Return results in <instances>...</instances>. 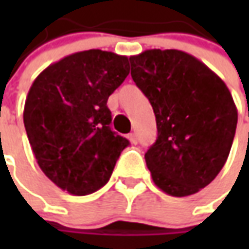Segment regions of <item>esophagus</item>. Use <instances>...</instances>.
Wrapping results in <instances>:
<instances>
[{
    "instance_id": "1",
    "label": "esophagus",
    "mask_w": 249,
    "mask_h": 249,
    "mask_svg": "<svg viewBox=\"0 0 249 249\" xmlns=\"http://www.w3.org/2000/svg\"><path fill=\"white\" fill-rule=\"evenodd\" d=\"M129 140L131 144H137V137H136V134H134V133H130Z\"/></svg>"
}]
</instances>
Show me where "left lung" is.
Wrapping results in <instances>:
<instances>
[{
	"instance_id": "1",
	"label": "left lung",
	"mask_w": 249,
	"mask_h": 249,
	"mask_svg": "<svg viewBox=\"0 0 249 249\" xmlns=\"http://www.w3.org/2000/svg\"><path fill=\"white\" fill-rule=\"evenodd\" d=\"M131 77L148 98L158 137L145 152L152 180L169 196L198 193L225 166L237 108L225 82L196 56L147 50L130 56Z\"/></svg>"
}]
</instances>
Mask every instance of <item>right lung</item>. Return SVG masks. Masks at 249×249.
<instances>
[{
    "label": "right lung",
    "mask_w": 249,
    "mask_h": 249,
    "mask_svg": "<svg viewBox=\"0 0 249 249\" xmlns=\"http://www.w3.org/2000/svg\"><path fill=\"white\" fill-rule=\"evenodd\" d=\"M130 72L129 58L109 51L74 53L51 63L24 102L27 139L40 169L73 196L104 187L129 140L109 127V95Z\"/></svg>",
    "instance_id": "add662e5"
}]
</instances>
